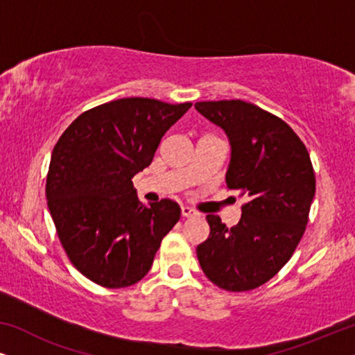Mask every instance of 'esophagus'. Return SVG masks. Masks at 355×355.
I'll use <instances>...</instances> for the list:
<instances>
[{"label":"esophagus","mask_w":355,"mask_h":355,"mask_svg":"<svg viewBox=\"0 0 355 355\" xmlns=\"http://www.w3.org/2000/svg\"><path fill=\"white\" fill-rule=\"evenodd\" d=\"M181 213H182L184 218H192V216H197L198 215L196 210H192V208H189V207H182L181 208Z\"/></svg>","instance_id":"1"}]
</instances>
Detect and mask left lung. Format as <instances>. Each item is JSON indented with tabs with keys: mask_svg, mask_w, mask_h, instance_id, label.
Wrapping results in <instances>:
<instances>
[{
	"mask_svg": "<svg viewBox=\"0 0 355 355\" xmlns=\"http://www.w3.org/2000/svg\"><path fill=\"white\" fill-rule=\"evenodd\" d=\"M196 110L226 132V184L247 197L236 226L207 215L210 236L197 247L198 263L218 288L255 289L288 263L302 239L315 196L312 162L299 135L257 105L198 101Z\"/></svg>",
	"mask_w": 355,
	"mask_h": 355,
	"instance_id": "1",
	"label": "left lung"
}]
</instances>
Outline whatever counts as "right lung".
<instances>
[{
    "mask_svg": "<svg viewBox=\"0 0 355 355\" xmlns=\"http://www.w3.org/2000/svg\"><path fill=\"white\" fill-rule=\"evenodd\" d=\"M191 106L140 96L110 101L82 113L53 148L48 208L71 263L94 283L118 289L142 279L181 218L169 198L140 203L132 178Z\"/></svg>",
    "mask_w": 355,
    "mask_h": 355,
    "instance_id": "add662e5",
    "label": "right lung"
}]
</instances>
